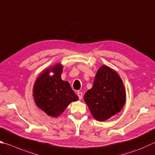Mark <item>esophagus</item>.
Listing matches in <instances>:
<instances>
[{"mask_svg":"<svg viewBox=\"0 0 155 155\" xmlns=\"http://www.w3.org/2000/svg\"><path fill=\"white\" fill-rule=\"evenodd\" d=\"M77 95L78 96V98H79V100H81L83 98V93L81 92V91H78L77 92Z\"/></svg>","mask_w":155,"mask_h":155,"instance_id":"esophagus-1","label":"esophagus"}]
</instances>
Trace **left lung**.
Instances as JSON below:
<instances>
[{"mask_svg": "<svg viewBox=\"0 0 155 155\" xmlns=\"http://www.w3.org/2000/svg\"><path fill=\"white\" fill-rule=\"evenodd\" d=\"M84 100L94 119L104 121L123 109L126 100L124 84L114 70L103 65L98 69L94 85Z\"/></svg>", "mask_w": 155, "mask_h": 155, "instance_id": "obj_1", "label": "left lung"}]
</instances>
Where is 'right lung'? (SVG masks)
<instances>
[{
    "label": "right lung",
    "instance_id": "right-lung-1",
    "mask_svg": "<svg viewBox=\"0 0 155 155\" xmlns=\"http://www.w3.org/2000/svg\"><path fill=\"white\" fill-rule=\"evenodd\" d=\"M62 71L60 63L51 66L38 75L34 84L36 105L51 117H59L70 103L78 100L68 81L61 79Z\"/></svg>",
    "mask_w": 155,
    "mask_h": 155
}]
</instances>
